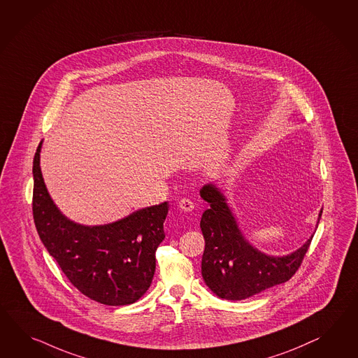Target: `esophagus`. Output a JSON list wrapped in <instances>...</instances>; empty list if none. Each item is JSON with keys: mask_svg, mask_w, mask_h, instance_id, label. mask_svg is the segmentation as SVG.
Returning a JSON list of instances; mask_svg holds the SVG:
<instances>
[{"mask_svg": "<svg viewBox=\"0 0 358 358\" xmlns=\"http://www.w3.org/2000/svg\"><path fill=\"white\" fill-rule=\"evenodd\" d=\"M178 208L183 210V212H192V210H194V203L190 199L183 198V199L178 201Z\"/></svg>", "mask_w": 358, "mask_h": 358, "instance_id": "obj_1", "label": "esophagus"}]
</instances>
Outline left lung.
<instances>
[{
  "mask_svg": "<svg viewBox=\"0 0 358 358\" xmlns=\"http://www.w3.org/2000/svg\"><path fill=\"white\" fill-rule=\"evenodd\" d=\"M210 208L203 212L201 229L206 248L201 257V277L221 299L244 300L268 288L287 282L304 259L313 234L294 252L273 256L256 248L238 225L224 192L215 182L201 189ZM322 210L318 213L317 225Z\"/></svg>",
  "mask_w": 358,
  "mask_h": 358,
  "instance_id": "8db88e82",
  "label": "left lung"
}]
</instances>
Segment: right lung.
I'll list each match as a JSON object with an SVG mask.
<instances>
[{
	"label": "right lung",
	"instance_id": "right-lung-1",
	"mask_svg": "<svg viewBox=\"0 0 358 358\" xmlns=\"http://www.w3.org/2000/svg\"><path fill=\"white\" fill-rule=\"evenodd\" d=\"M43 141L34 157V218L45 248L81 294L105 306H128L148 291L166 238L169 203L134 210L105 225L72 221L50 196L40 166Z\"/></svg>",
	"mask_w": 358,
	"mask_h": 358
}]
</instances>
